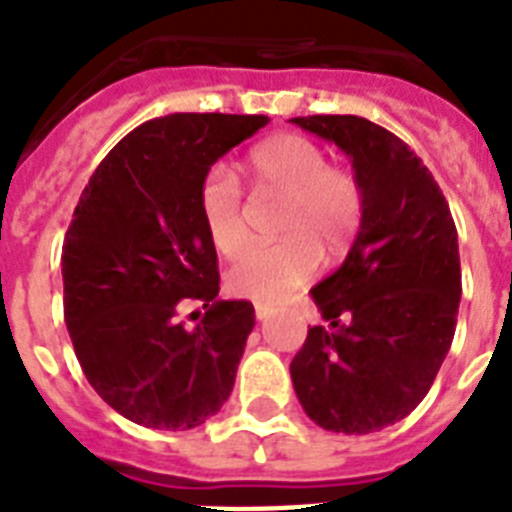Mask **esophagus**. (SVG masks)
<instances>
[{
    "label": "esophagus",
    "mask_w": 512,
    "mask_h": 512,
    "mask_svg": "<svg viewBox=\"0 0 512 512\" xmlns=\"http://www.w3.org/2000/svg\"><path fill=\"white\" fill-rule=\"evenodd\" d=\"M255 315H257V321H268L270 315H273V307L263 305V302H257V305H255Z\"/></svg>",
    "instance_id": "esophagus-1"
}]
</instances>
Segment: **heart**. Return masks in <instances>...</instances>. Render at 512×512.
Wrapping results in <instances>:
<instances>
[{
	"instance_id": "b5f03b06",
	"label": "heart",
	"mask_w": 512,
	"mask_h": 512,
	"mask_svg": "<svg viewBox=\"0 0 512 512\" xmlns=\"http://www.w3.org/2000/svg\"><path fill=\"white\" fill-rule=\"evenodd\" d=\"M257 194L284 199L273 247L244 249L228 268L226 284L239 297L278 302L313 278L321 249L339 255L363 223L365 189L352 168L328 165L326 149L297 134L260 141L247 155ZM199 218L220 255L247 244L249 226L242 189L223 165L207 170L199 186Z\"/></svg>"
}]
</instances>
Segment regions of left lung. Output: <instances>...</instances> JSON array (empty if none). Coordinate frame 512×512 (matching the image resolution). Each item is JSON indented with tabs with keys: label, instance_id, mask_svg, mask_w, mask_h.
<instances>
[{
	"label": "left lung",
	"instance_id": "8db88e82",
	"mask_svg": "<svg viewBox=\"0 0 512 512\" xmlns=\"http://www.w3.org/2000/svg\"><path fill=\"white\" fill-rule=\"evenodd\" d=\"M292 123L347 152L365 189L350 255L310 292L328 326L294 355V392L321 429L371 434L421 405L450 352L458 231L429 168L392 131L357 115Z\"/></svg>",
	"mask_w": 512,
	"mask_h": 512
}]
</instances>
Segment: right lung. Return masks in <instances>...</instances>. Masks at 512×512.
Returning a JSON list of instances; mask_svg holds the SVG:
<instances>
[{"mask_svg": "<svg viewBox=\"0 0 512 512\" xmlns=\"http://www.w3.org/2000/svg\"><path fill=\"white\" fill-rule=\"evenodd\" d=\"M265 123L220 112L147 120L112 147L78 199L62 244L65 323L94 392L139 426L194 429L234 389L255 307L215 299L218 255L199 186ZM194 301L208 313L189 329L180 315Z\"/></svg>", "mask_w": 512, "mask_h": 512, "instance_id": "right-lung-1", "label": "right lung"}]
</instances>
